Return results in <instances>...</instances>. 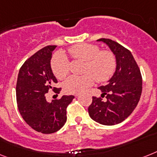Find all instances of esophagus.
Instances as JSON below:
<instances>
[{"instance_id":"34e87169","label":"esophagus","mask_w":157,"mask_h":157,"mask_svg":"<svg viewBox=\"0 0 157 157\" xmlns=\"http://www.w3.org/2000/svg\"><path fill=\"white\" fill-rule=\"evenodd\" d=\"M75 96H76V97H79V96H80V94H76Z\"/></svg>"}]
</instances>
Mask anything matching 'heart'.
<instances>
[{"label":"heart","mask_w":157,"mask_h":157,"mask_svg":"<svg viewBox=\"0 0 157 157\" xmlns=\"http://www.w3.org/2000/svg\"><path fill=\"white\" fill-rule=\"evenodd\" d=\"M67 53L75 59L85 61L82 76H71L64 81L63 88L67 94H80L94 84L95 80L107 81L114 73L116 62L109 51H100L98 46L81 43L72 46ZM52 69L57 78L63 79L69 71V63L65 54L59 52L53 57Z\"/></svg>","instance_id":"b5f03b06"}]
</instances>
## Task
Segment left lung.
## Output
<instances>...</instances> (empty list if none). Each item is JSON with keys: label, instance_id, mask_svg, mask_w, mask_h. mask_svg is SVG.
<instances>
[{"label": "left lung", "instance_id": "left-lung-1", "mask_svg": "<svg viewBox=\"0 0 157 157\" xmlns=\"http://www.w3.org/2000/svg\"><path fill=\"white\" fill-rule=\"evenodd\" d=\"M109 47L115 56L116 68L107 84L98 88L101 97H93L89 106L90 118L106 126L122 123L136 109L142 93V76L132 52L119 43L109 39H100Z\"/></svg>", "mask_w": 157, "mask_h": 157}]
</instances>
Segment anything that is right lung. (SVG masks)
<instances>
[{
  "mask_svg": "<svg viewBox=\"0 0 157 157\" xmlns=\"http://www.w3.org/2000/svg\"><path fill=\"white\" fill-rule=\"evenodd\" d=\"M56 46H47L28 59L19 70L16 86L18 110L25 122L36 132L52 134L60 129L67 121L66 108L74 96L63 95L60 99L46 100V94L53 90L57 79L52 72L51 59Z\"/></svg>",
  "mask_w": 157,
  "mask_h": 157,
  "instance_id": "add662e5",
  "label": "right lung"
}]
</instances>
